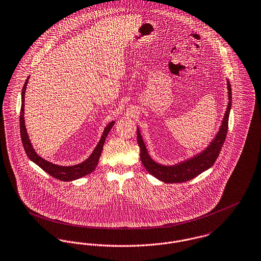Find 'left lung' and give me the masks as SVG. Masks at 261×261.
<instances>
[{
  "label": "left lung",
  "instance_id": "obj_1",
  "mask_svg": "<svg viewBox=\"0 0 261 261\" xmlns=\"http://www.w3.org/2000/svg\"><path fill=\"white\" fill-rule=\"evenodd\" d=\"M228 91H229V105L226 110L222 126L216 138L212 141L211 145L203 153H199L193 159H190L189 161L184 162L177 166L164 167L154 163L147 152V149L142 140V136L140 134L139 129L137 130V140H138V145L140 146V158L143 163V166L150 174H152L154 177H156L158 179L164 182L179 184V182L188 181L196 177L197 175H199L200 173H202L203 171L211 168L214 165L215 162L217 161V158L219 156L220 152L222 150V147L225 143L227 132H228V127H229V115H230V107H231V89H230V82H228Z\"/></svg>",
  "mask_w": 261,
  "mask_h": 261
}]
</instances>
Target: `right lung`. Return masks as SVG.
I'll return each mask as SVG.
<instances>
[{
    "mask_svg": "<svg viewBox=\"0 0 261 261\" xmlns=\"http://www.w3.org/2000/svg\"><path fill=\"white\" fill-rule=\"evenodd\" d=\"M28 82H29V77L24 82V85H23V88H22V91H21V108H20V113H19L20 138H21L23 149H24L25 153L28 154V156L31 159L33 163H35L37 166H39L44 171H46L48 174H50L54 178H57V179L63 180V181L75 180V179H77L80 177H83V176H85V175L92 172V170L95 169V167H96V165L98 163L99 156H100L101 152H102L103 144L106 142V139H107V136H108L110 129L114 125V122L109 123L108 126L106 127L99 143L97 144L96 148L94 149V151L91 154V156L86 162H84V163H82L80 165H77V166H73V167H61V166L53 165L52 163L47 162L45 160H43L42 158H40L38 154H36L35 151L33 150V148L31 146L30 138H29L27 130H25L24 118H23V113H24V108H24V93H25V89H27Z\"/></svg>",
    "mask_w": 261,
    "mask_h": 261,
    "instance_id": "right-lung-1",
    "label": "right lung"
}]
</instances>
